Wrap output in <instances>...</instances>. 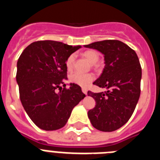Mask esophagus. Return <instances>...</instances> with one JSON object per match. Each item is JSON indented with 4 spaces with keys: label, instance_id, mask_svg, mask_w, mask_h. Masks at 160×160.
<instances>
[{
    "label": "esophagus",
    "instance_id": "obj_1",
    "mask_svg": "<svg viewBox=\"0 0 160 160\" xmlns=\"http://www.w3.org/2000/svg\"><path fill=\"white\" fill-rule=\"evenodd\" d=\"M82 91L83 92V94H87V88H84V87H82Z\"/></svg>",
    "mask_w": 160,
    "mask_h": 160
}]
</instances>
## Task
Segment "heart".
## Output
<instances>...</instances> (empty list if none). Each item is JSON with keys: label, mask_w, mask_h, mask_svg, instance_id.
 <instances>
[{"label": "heart", "mask_w": 160, "mask_h": 160, "mask_svg": "<svg viewBox=\"0 0 160 160\" xmlns=\"http://www.w3.org/2000/svg\"><path fill=\"white\" fill-rule=\"evenodd\" d=\"M83 56L92 64L97 62L99 58L98 53L94 50H87L83 53ZM74 59H75V56L73 54L70 55L66 59V66L68 70H71L73 69ZM94 79V75L91 73H82L80 72H73L70 76V80L72 83H74V84H77L83 87H88Z\"/></svg>", "instance_id": "heart-1"}]
</instances>
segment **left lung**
Listing matches in <instances>:
<instances>
[{"mask_svg":"<svg viewBox=\"0 0 160 160\" xmlns=\"http://www.w3.org/2000/svg\"><path fill=\"white\" fill-rule=\"evenodd\" d=\"M84 46L101 52L105 60L102 73L93 84L107 91H88V96L96 102L94 108L88 111V118L97 130L114 131L129 120L140 96L139 60L135 50L118 40L101 41Z\"/></svg>","mask_w":160,"mask_h":160,"instance_id":"left-lung-1","label":"left lung"}]
</instances>
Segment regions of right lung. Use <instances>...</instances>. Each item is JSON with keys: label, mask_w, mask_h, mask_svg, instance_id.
I'll list each match as a JSON object with an SVG mask.
<instances>
[{"label": "right lung", "mask_w": 160, "mask_h": 160, "mask_svg": "<svg viewBox=\"0 0 160 160\" xmlns=\"http://www.w3.org/2000/svg\"><path fill=\"white\" fill-rule=\"evenodd\" d=\"M81 46L38 41L24 49L18 61L17 82L25 111L45 131L63 128L72 110L86 95L77 84L66 88L67 58ZM63 86L62 88L61 85Z\"/></svg>", "instance_id": "obj_1"}]
</instances>
